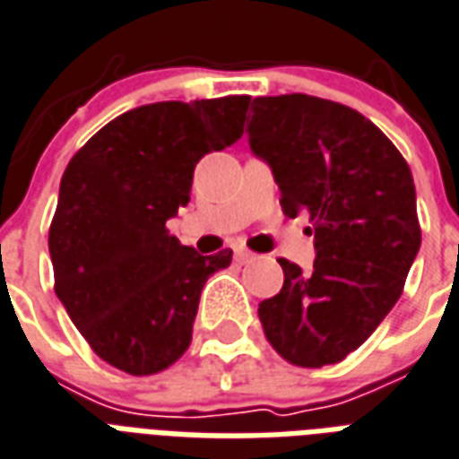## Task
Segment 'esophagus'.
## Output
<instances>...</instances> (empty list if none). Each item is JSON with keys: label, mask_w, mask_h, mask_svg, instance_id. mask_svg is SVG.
<instances>
[{"label": "esophagus", "mask_w": 459, "mask_h": 459, "mask_svg": "<svg viewBox=\"0 0 459 459\" xmlns=\"http://www.w3.org/2000/svg\"><path fill=\"white\" fill-rule=\"evenodd\" d=\"M255 257H257V255L255 253H250V250H245V247H236V260L238 262H253Z\"/></svg>", "instance_id": "1"}]
</instances>
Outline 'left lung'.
Here are the masks:
<instances>
[{
  "instance_id": "left-lung-1",
  "label": "left lung",
  "mask_w": 459,
  "mask_h": 459,
  "mask_svg": "<svg viewBox=\"0 0 459 459\" xmlns=\"http://www.w3.org/2000/svg\"><path fill=\"white\" fill-rule=\"evenodd\" d=\"M247 134L317 250L310 276L279 260L284 286L257 307L264 337L300 368L339 363L393 310L419 253L411 170L368 117L306 93L255 98Z\"/></svg>"
}]
</instances>
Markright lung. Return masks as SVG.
<instances>
[{
    "mask_svg": "<svg viewBox=\"0 0 459 459\" xmlns=\"http://www.w3.org/2000/svg\"><path fill=\"white\" fill-rule=\"evenodd\" d=\"M250 96L163 100L98 129L72 156L50 223L55 293L93 354L129 376L173 366L192 342L206 279L229 247L202 255L166 221L190 202L204 153L240 139Z\"/></svg>",
    "mask_w": 459,
    "mask_h": 459,
    "instance_id": "right-lung-1",
    "label": "right lung"
}]
</instances>
